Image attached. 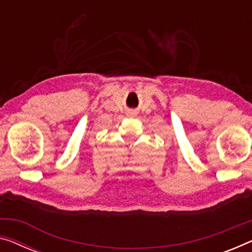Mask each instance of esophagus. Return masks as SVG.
I'll return each instance as SVG.
<instances>
[{
    "instance_id": "esophagus-1",
    "label": "esophagus",
    "mask_w": 252,
    "mask_h": 252,
    "mask_svg": "<svg viewBox=\"0 0 252 252\" xmlns=\"http://www.w3.org/2000/svg\"><path fill=\"white\" fill-rule=\"evenodd\" d=\"M130 115H135V113H134V111H130Z\"/></svg>"
}]
</instances>
